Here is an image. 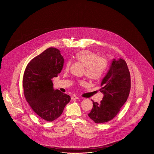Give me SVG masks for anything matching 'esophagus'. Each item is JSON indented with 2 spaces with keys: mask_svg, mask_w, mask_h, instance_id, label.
I'll return each instance as SVG.
<instances>
[{
  "mask_svg": "<svg viewBox=\"0 0 154 154\" xmlns=\"http://www.w3.org/2000/svg\"><path fill=\"white\" fill-rule=\"evenodd\" d=\"M79 98V97H77V96H75V95H74V96H72L71 99L72 100H73V99H78Z\"/></svg>",
  "mask_w": 154,
  "mask_h": 154,
  "instance_id": "34e87169",
  "label": "esophagus"
}]
</instances>
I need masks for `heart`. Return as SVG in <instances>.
<instances>
[{"instance_id": "1", "label": "heart", "mask_w": 154, "mask_h": 154, "mask_svg": "<svg viewBox=\"0 0 154 154\" xmlns=\"http://www.w3.org/2000/svg\"><path fill=\"white\" fill-rule=\"evenodd\" d=\"M76 60L85 67V75L91 81H95L101 78L107 68V62L104 58L98 57L97 54L88 50H83L77 53L75 55ZM71 62L66 64L65 70L68 71ZM83 84V82H81Z\"/></svg>"}]
</instances>
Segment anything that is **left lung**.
I'll list each match as a JSON object with an SVG mask.
<instances>
[{
    "label": "left lung",
    "mask_w": 154,
    "mask_h": 154,
    "mask_svg": "<svg viewBox=\"0 0 154 154\" xmlns=\"http://www.w3.org/2000/svg\"><path fill=\"white\" fill-rule=\"evenodd\" d=\"M100 91L104 96L100 103L93 101L88 116L96 124L112 120L128 100L131 88V77L125 60H113L109 72L102 81Z\"/></svg>",
    "instance_id": "8db88e82"
}]
</instances>
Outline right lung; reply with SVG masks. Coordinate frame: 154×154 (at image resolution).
I'll return each instance as SVG.
<instances>
[{"instance_id":"right-lung-1","label":"right lung","mask_w":154,"mask_h":154,"mask_svg":"<svg viewBox=\"0 0 154 154\" xmlns=\"http://www.w3.org/2000/svg\"><path fill=\"white\" fill-rule=\"evenodd\" d=\"M64 59L60 51L49 48L34 57L26 66L23 75L24 94L31 109L46 121L58 118L71 100L69 95L53 87V78L60 73Z\"/></svg>"}]
</instances>
